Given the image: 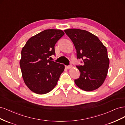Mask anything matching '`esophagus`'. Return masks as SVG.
Segmentation results:
<instances>
[{
    "instance_id": "esophagus-1",
    "label": "esophagus",
    "mask_w": 125,
    "mask_h": 125,
    "mask_svg": "<svg viewBox=\"0 0 125 125\" xmlns=\"http://www.w3.org/2000/svg\"><path fill=\"white\" fill-rule=\"evenodd\" d=\"M72 67V65H69V66H65V68H67V69H70V68Z\"/></svg>"
}]
</instances>
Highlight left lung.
I'll list each match as a JSON object with an SVG mask.
<instances>
[{"label": "left lung", "mask_w": 125, "mask_h": 125, "mask_svg": "<svg viewBox=\"0 0 125 125\" xmlns=\"http://www.w3.org/2000/svg\"><path fill=\"white\" fill-rule=\"evenodd\" d=\"M64 31L74 43L77 59L83 62V65L76 66L80 75L75 84L86 91L98 89L105 80L109 67L106 48L97 36L87 31L71 29Z\"/></svg>", "instance_id": "8db88e82"}]
</instances>
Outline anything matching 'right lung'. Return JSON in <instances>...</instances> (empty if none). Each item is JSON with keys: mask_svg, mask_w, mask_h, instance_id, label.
Masks as SVG:
<instances>
[{"mask_svg": "<svg viewBox=\"0 0 125 125\" xmlns=\"http://www.w3.org/2000/svg\"><path fill=\"white\" fill-rule=\"evenodd\" d=\"M64 35L61 30H46L31 37L23 47L20 61L22 77L33 92L46 94L57 85L65 66L48 58L55 54V43Z\"/></svg>", "mask_w": 125, "mask_h": 125, "instance_id": "right-lung-1", "label": "right lung"}]
</instances>
